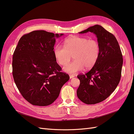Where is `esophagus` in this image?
<instances>
[{
    "instance_id": "1",
    "label": "esophagus",
    "mask_w": 134,
    "mask_h": 134,
    "mask_svg": "<svg viewBox=\"0 0 134 134\" xmlns=\"http://www.w3.org/2000/svg\"><path fill=\"white\" fill-rule=\"evenodd\" d=\"M69 76H70V79H72L74 77V75H69Z\"/></svg>"
}]
</instances>
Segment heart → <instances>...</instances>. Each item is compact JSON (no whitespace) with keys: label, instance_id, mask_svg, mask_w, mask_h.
Listing matches in <instances>:
<instances>
[{"label":"heart","instance_id":"1","mask_svg":"<svg viewBox=\"0 0 134 134\" xmlns=\"http://www.w3.org/2000/svg\"><path fill=\"white\" fill-rule=\"evenodd\" d=\"M100 48L96 40H89L79 36H71L65 40L64 46L58 44L54 50L56 62L65 65L73 56L74 61L63 68L65 72L76 74L84 69L89 70L94 66L98 60Z\"/></svg>","mask_w":134,"mask_h":134}]
</instances>
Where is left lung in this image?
Here are the masks:
<instances>
[{"instance_id": "obj_1", "label": "left lung", "mask_w": 134, "mask_h": 134, "mask_svg": "<svg viewBox=\"0 0 134 134\" xmlns=\"http://www.w3.org/2000/svg\"><path fill=\"white\" fill-rule=\"evenodd\" d=\"M89 32L96 35L100 48V54L90 71L77 76L80 80V85L76 94L83 103L94 104L106 99L118 86L123 58L114 35L98 25L89 27L79 34Z\"/></svg>"}]
</instances>
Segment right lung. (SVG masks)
Listing matches in <instances>:
<instances>
[{
    "label": "right lung",
    "mask_w": 134,
    "mask_h": 134,
    "mask_svg": "<svg viewBox=\"0 0 134 134\" xmlns=\"http://www.w3.org/2000/svg\"><path fill=\"white\" fill-rule=\"evenodd\" d=\"M63 35L34 31L20 38L14 52V82L24 98L35 106L52 104L70 79L69 75L61 72L54 54L56 38Z\"/></svg>",
    "instance_id": "obj_1"
}]
</instances>
